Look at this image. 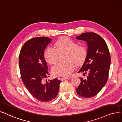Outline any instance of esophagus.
<instances>
[{
  "label": "esophagus",
  "instance_id": "esophagus-1",
  "mask_svg": "<svg viewBox=\"0 0 122 122\" xmlns=\"http://www.w3.org/2000/svg\"><path fill=\"white\" fill-rule=\"evenodd\" d=\"M67 78H67V77H63V78H61V80H62V81H63V80H65V79H67Z\"/></svg>",
  "mask_w": 122,
  "mask_h": 122
}]
</instances>
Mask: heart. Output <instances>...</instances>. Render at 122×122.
I'll list each match as a JSON object with an SVG mask.
<instances>
[{
  "label": "heart",
  "instance_id": "1",
  "mask_svg": "<svg viewBox=\"0 0 122 122\" xmlns=\"http://www.w3.org/2000/svg\"><path fill=\"white\" fill-rule=\"evenodd\" d=\"M56 49L48 47L45 51L44 57L50 64H53L58 60L59 53H67L66 62H58L52 67V72L56 76H68L73 71L75 64L80 66L85 62L87 51L84 45L77 43L67 37L58 40L55 44Z\"/></svg>",
  "mask_w": 122,
  "mask_h": 122
}]
</instances>
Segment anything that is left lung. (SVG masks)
<instances>
[{"mask_svg": "<svg viewBox=\"0 0 122 122\" xmlns=\"http://www.w3.org/2000/svg\"><path fill=\"white\" fill-rule=\"evenodd\" d=\"M76 38L85 41L88 46L86 59L78 72L88 74L86 79L80 78L76 91L81 97L90 98L97 95L107 81L111 56L106 42L98 34L84 33Z\"/></svg>", "mask_w": 122, "mask_h": 122, "instance_id": "1", "label": "left lung"}]
</instances>
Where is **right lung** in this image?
I'll use <instances>...</instances> for the list:
<instances>
[{"label":"right lung","instance_id":"obj_1","mask_svg":"<svg viewBox=\"0 0 122 122\" xmlns=\"http://www.w3.org/2000/svg\"><path fill=\"white\" fill-rule=\"evenodd\" d=\"M51 40L39 37L28 40L21 49L19 57L23 83L34 98L43 102L51 101L56 97L61 82L56 78L44 81L50 75L44 56V51Z\"/></svg>","mask_w":122,"mask_h":122}]
</instances>
